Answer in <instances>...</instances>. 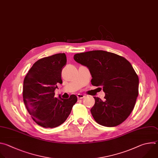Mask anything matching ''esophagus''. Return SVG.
I'll return each instance as SVG.
<instances>
[{"label": "esophagus", "mask_w": 158, "mask_h": 158, "mask_svg": "<svg viewBox=\"0 0 158 158\" xmlns=\"http://www.w3.org/2000/svg\"><path fill=\"white\" fill-rule=\"evenodd\" d=\"M85 97V96L83 95V94H77V98H78V99H82V98H83Z\"/></svg>", "instance_id": "esophagus-1"}]
</instances>
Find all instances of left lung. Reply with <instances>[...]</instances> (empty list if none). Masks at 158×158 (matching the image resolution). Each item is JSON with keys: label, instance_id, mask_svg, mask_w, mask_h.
<instances>
[{"label": "left lung", "instance_id": "1", "mask_svg": "<svg viewBox=\"0 0 158 158\" xmlns=\"http://www.w3.org/2000/svg\"><path fill=\"white\" fill-rule=\"evenodd\" d=\"M73 58L89 69L91 84L102 86L105 93L103 101L94 97L95 103L90 111L96 122L113 127L127 119L135 107L139 86L138 77L130 63L103 50L77 53Z\"/></svg>", "mask_w": 158, "mask_h": 158}]
</instances>
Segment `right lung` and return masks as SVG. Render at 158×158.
I'll return each instance as SVG.
<instances>
[{
  "label": "right lung",
  "mask_w": 158,
  "mask_h": 158,
  "mask_svg": "<svg viewBox=\"0 0 158 158\" xmlns=\"http://www.w3.org/2000/svg\"><path fill=\"white\" fill-rule=\"evenodd\" d=\"M67 64L65 53H57L37 61L26 75L23 100L31 118L39 126L53 128L64 123L71 113L77 97L55 98V89L61 84L62 68Z\"/></svg>",
  "instance_id": "add662e5"
}]
</instances>
